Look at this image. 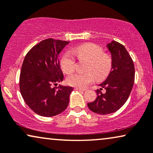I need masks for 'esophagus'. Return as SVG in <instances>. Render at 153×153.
Returning <instances> with one entry per match:
<instances>
[{
  "label": "esophagus",
  "instance_id": "1",
  "mask_svg": "<svg viewBox=\"0 0 153 153\" xmlns=\"http://www.w3.org/2000/svg\"><path fill=\"white\" fill-rule=\"evenodd\" d=\"M74 89H75V90H76V91H86V89L81 88H77V87H75Z\"/></svg>",
  "mask_w": 153,
  "mask_h": 153
}]
</instances>
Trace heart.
I'll use <instances>...</instances> for the list:
<instances>
[{
  "label": "heart",
  "mask_w": 153,
  "mask_h": 153,
  "mask_svg": "<svg viewBox=\"0 0 153 153\" xmlns=\"http://www.w3.org/2000/svg\"><path fill=\"white\" fill-rule=\"evenodd\" d=\"M72 53L80 60L87 61L86 73L74 74L67 78V83L72 86L85 88L95 80L102 81L108 77L112 67V59L110 55L103 53L102 48L94 43L79 45ZM75 59L69 53H65L60 59V66L65 74H69L75 69Z\"/></svg>",
  "instance_id": "1"
}]
</instances>
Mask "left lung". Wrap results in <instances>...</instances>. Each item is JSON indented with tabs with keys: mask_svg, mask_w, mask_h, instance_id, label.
I'll return each instance as SVG.
<instances>
[{
	"mask_svg": "<svg viewBox=\"0 0 153 153\" xmlns=\"http://www.w3.org/2000/svg\"><path fill=\"white\" fill-rule=\"evenodd\" d=\"M112 59V67L106 80L100 84V90H96L97 98L87 104L92 112L108 114L117 111L124 105L134 84V65L130 55L121 43L112 41L107 44ZM105 88L106 92L101 90Z\"/></svg>",
	"mask_w": 153,
	"mask_h": 153,
	"instance_id": "left-lung-1",
	"label": "left lung"
}]
</instances>
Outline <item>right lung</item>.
Instances as JSON below:
<instances>
[{
  "mask_svg": "<svg viewBox=\"0 0 153 153\" xmlns=\"http://www.w3.org/2000/svg\"><path fill=\"white\" fill-rule=\"evenodd\" d=\"M69 43L45 39L34 45L24 59L19 90L26 104L39 115L55 116L68 106L72 87L53 86L63 80L58 55Z\"/></svg>",
  "mask_w": 153,
  "mask_h": 153,
  "instance_id": "right-lung-1",
  "label": "right lung"
}]
</instances>
